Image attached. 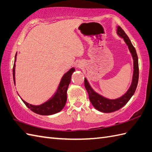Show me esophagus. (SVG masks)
Returning <instances> with one entry per match:
<instances>
[{"label": "esophagus", "mask_w": 152, "mask_h": 152, "mask_svg": "<svg viewBox=\"0 0 152 152\" xmlns=\"http://www.w3.org/2000/svg\"><path fill=\"white\" fill-rule=\"evenodd\" d=\"M79 67H80V66H79Z\"/></svg>", "instance_id": "34e87169"}]
</instances>
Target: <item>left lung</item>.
Segmentation results:
<instances>
[{"label": "left lung", "instance_id": "8db88e82", "mask_svg": "<svg viewBox=\"0 0 152 152\" xmlns=\"http://www.w3.org/2000/svg\"><path fill=\"white\" fill-rule=\"evenodd\" d=\"M117 34L124 39L125 42L126 43L128 48L130 50V53L132 55L133 59L134 71L133 80L129 90L127 91V92L124 95L119 97V98L116 99H109L94 92V90L90 86L88 82L87 81L86 79H85V86L87 92L88 94L90 102L92 103V105L95 109L101 111V112L105 113H113L119 110L129 102L131 97L133 96L134 92H135L138 81H139V62H138V56L135 48L131 43L129 37L127 36L124 31V30L120 26H117Z\"/></svg>", "mask_w": 152, "mask_h": 152}]
</instances>
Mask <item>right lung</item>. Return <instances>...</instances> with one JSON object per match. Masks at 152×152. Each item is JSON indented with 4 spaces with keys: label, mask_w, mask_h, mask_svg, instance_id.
Listing matches in <instances>:
<instances>
[{
    "label": "right lung",
    "mask_w": 152,
    "mask_h": 152,
    "mask_svg": "<svg viewBox=\"0 0 152 152\" xmlns=\"http://www.w3.org/2000/svg\"><path fill=\"white\" fill-rule=\"evenodd\" d=\"M16 56L17 53L15 56V61L13 67V78L15 85V63L16 61ZM75 71V68L72 67L64 75L61 80H60L56 92L48 102L40 104V105H32V104L26 103L24 100L22 99L23 103L32 112L40 114V115H51V114L60 112L66 104L67 100V90L71 82V77H72V73Z\"/></svg>",
    "instance_id": "right-lung-1"
}]
</instances>
